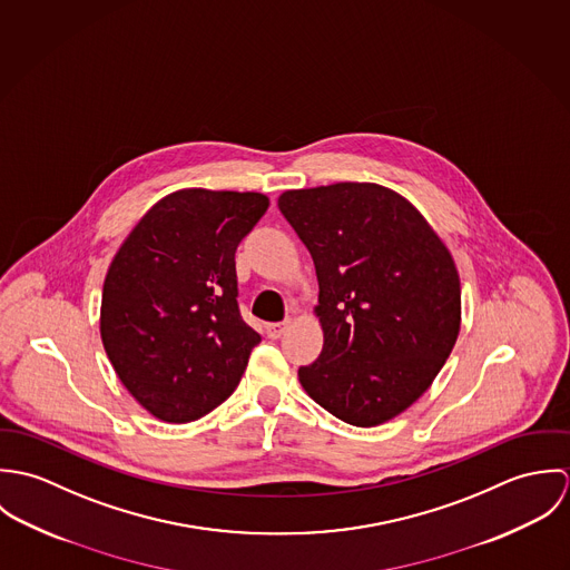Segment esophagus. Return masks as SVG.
<instances>
[{
	"instance_id": "1",
	"label": "esophagus",
	"mask_w": 570,
	"mask_h": 570,
	"mask_svg": "<svg viewBox=\"0 0 570 570\" xmlns=\"http://www.w3.org/2000/svg\"><path fill=\"white\" fill-rule=\"evenodd\" d=\"M287 326H289V321H283V323H272V325L265 326V331H267V335L272 340H276V337H281L287 331Z\"/></svg>"
}]
</instances>
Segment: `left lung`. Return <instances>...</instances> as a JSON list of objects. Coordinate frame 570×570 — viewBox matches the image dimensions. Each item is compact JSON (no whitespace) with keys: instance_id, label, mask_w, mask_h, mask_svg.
<instances>
[{"instance_id":"1","label":"left lung","mask_w":570,"mask_h":570,"mask_svg":"<svg viewBox=\"0 0 570 570\" xmlns=\"http://www.w3.org/2000/svg\"><path fill=\"white\" fill-rule=\"evenodd\" d=\"M278 208L318 276L325 344L298 368L307 395L357 428L412 406L461 331L450 249L400 193L368 181L285 190Z\"/></svg>"}]
</instances>
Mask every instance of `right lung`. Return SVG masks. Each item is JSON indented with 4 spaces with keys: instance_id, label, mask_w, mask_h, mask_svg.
<instances>
[{
    "instance_id": "1",
    "label": "right lung",
    "mask_w": 570,
    "mask_h": 570,
    "mask_svg": "<svg viewBox=\"0 0 570 570\" xmlns=\"http://www.w3.org/2000/svg\"><path fill=\"white\" fill-rule=\"evenodd\" d=\"M267 206L261 193L181 188L118 247L100 337L122 386L154 416L195 421L239 386L261 335L239 314L235 252Z\"/></svg>"
}]
</instances>
